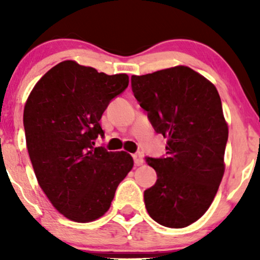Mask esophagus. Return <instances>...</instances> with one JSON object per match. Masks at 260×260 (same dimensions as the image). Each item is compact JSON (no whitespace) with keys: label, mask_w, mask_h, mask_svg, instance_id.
<instances>
[{"label":"esophagus","mask_w":260,"mask_h":260,"mask_svg":"<svg viewBox=\"0 0 260 260\" xmlns=\"http://www.w3.org/2000/svg\"><path fill=\"white\" fill-rule=\"evenodd\" d=\"M134 157V162L136 166H142L143 165V155L141 152H136V154L133 155Z\"/></svg>","instance_id":"34e87169"}]
</instances>
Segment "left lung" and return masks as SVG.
<instances>
[{"mask_svg":"<svg viewBox=\"0 0 260 260\" xmlns=\"http://www.w3.org/2000/svg\"><path fill=\"white\" fill-rule=\"evenodd\" d=\"M131 88L157 134L165 157H145L157 180L144 190L149 215L170 229L189 226L211 206L223 176L229 127L214 85L189 67L131 77Z\"/></svg>","mask_w":260,"mask_h":260,"instance_id":"8db88e82","label":"left lung"}]
</instances>
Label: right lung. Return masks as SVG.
I'll return each mask as SVG.
<instances>
[{
    "label": "right lung",
    "instance_id": "obj_1",
    "mask_svg": "<svg viewBox=\"0 0 260 260\" xmlns=\"http://www.w3.org/2000/svg\"><path fill=\"white\" fill-rule=\"evenodd\" d=\"M127 85L126 74L108 76L66 60L49 70L27 99L23 126L35 176L67 219L90 222L104 215L133 168L126 152L93 147L104 137L102 115Z\"/></svg>",
    "mask_w": 260,
    "mask_h": 260
}]
</instances>
